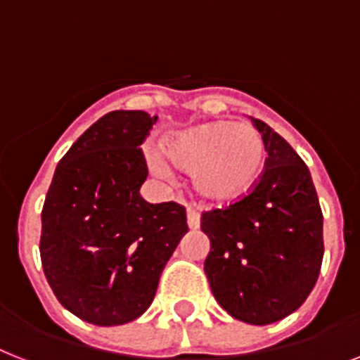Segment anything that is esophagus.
Segmentation results:
<instances>
[{"mask_svg": "<svg viewBox=\"0 0 360 360\" xmlns=\"http://www.w3.org/2000/svg\"><path fill=\"white\" fill-rule=\"evenodd\" d=\"M186 221H188L190 229H198L200 227V212L192 207L186 209Z\"/></svg>", "mask_w": 360, "mask_h": 360, "instance_id": "obj_1", "label": "esophagus"}]
</instances>
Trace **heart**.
Instances as JSON below:
<instances>
[{
  "label": "heart",
  "instance_id": "obj_1",
  "mask_svg": "<svg viewBox=\"0 0 360 360\" xmlns=\"http://www.w3.org/2000/svg\"><path fill=\"white\" fill-rule=\"evenodd\" d=\"M162 151L177 168L190 172V183L203 200L220 205L251 192L266 166L261 133L233 122H209L172 134L162 142ZM151 168L168 175L157 157L151 159Z\"/></svg>",
  "mask_w": 360,
  "mask_h": 360
}]
</instances>
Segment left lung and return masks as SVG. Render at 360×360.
<instances>
[{
    "label": "left lung",
    "instance_id": "left-lung-1",
    "mask_svg": "<svg viewBox=\"0 0 360 360\" xmlns=\"http://www.w3.org/2000/svg\"><path fill=\"white\" fill-rule=\"evenodd\" d=\"M266 144L261 179L244 198L201 214L205 274L216 302L251 326L279 322L303 305L323 259V216L311 172L270 125L251 118Z\"/></svg>",
    "mask_w": 360,
    "mask_h": 360
}]
</instances>
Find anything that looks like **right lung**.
<instances>
[{
	"instance_id": "obj_1",
	"label": "right lung",
	"mask_w": 360,
	"mask_h": 360,
	"mask_svg": "<svg viewBox=\"0 0 360 360\" xmlns=\"http://www.w3.org/2000/svg\"><path fill=\"white\" fill-rule=\"evenodd\" d=\"M157 116L112 110L58 160L42 207L44 276L64 309L94 326H122L148 311L159 277L188 231L185 207L140 195V146Z\"/></svg>"
}]
</instances>
